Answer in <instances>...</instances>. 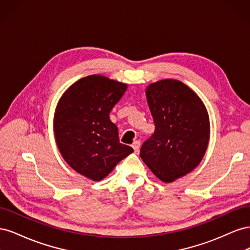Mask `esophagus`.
<instances>
[{
	"mask_svg": "<svg viewBox=\"0 0 250 250\" xmlns=\"http://www.w3.org/2000/svg\"><path fill=\"white\" fill-rule=\"evenodd\" d=\"M132 148L134 150V152H139L140 151V148H141V142L140 141H134L133 144H132Z\"/></svg>",
	"mask_w": 250,
	"mask_h": 250,
	"instance_id": "obj_1",
	"label": "esophagus"
}]
</instances>
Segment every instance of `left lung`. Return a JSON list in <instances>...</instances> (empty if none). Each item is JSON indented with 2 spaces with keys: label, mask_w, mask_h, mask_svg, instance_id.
<instances>
[{
  "label": "left lung",
  "mask_w": 250,
  "mask_h": 250,
  "mask_svg": "<svg viewBox=\"0 0 250 250\" xmlns=\"http://www.w3.org/2000/svg\"><path fill=\"white\" fill-rule=\"evenodd\" d=\"M155 130L144 142L140 156L165 183L190 173L206 153L209 120L193 90L173 79L152 83L146 90Z\"/></svg>",
  "instance_id": "8db88e82"
}]
</instances>
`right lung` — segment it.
<instances>
[{
  "label": "right lung",
  "instance_id": "add662e5",
  "mask_svg": "<svg viewBox=\"0 0 250 250\" xmlns=\"http://www.w3.org/2000/svg\"><path fill=\"white\" fill-rule=\"evenodd\" d=\"M126 88L124 83L92 75L75 82L57 104L54 133L60 153L75 171L92 180L107 176L133 152L120 143L118 127L109 120Z\"/></svg>",
  "mask_w": 250,
  "mask_h": 250
}]
</instances>
